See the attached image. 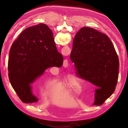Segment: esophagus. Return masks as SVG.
<instances>
[{
    "label": "esophagus",
    "instance_id": "esophagus-1",
    "mask_svg": "<svg viewBox=\"0 0 128 128\" xmlns=\"http://www.w3.org/2000/svg\"><path fill=\"white\" fill-rule=\"evenodd\" d=\"M65 66H68V62H65Z\"/></svg>",
    "mask_w": 128,
    "mask_h": 128
}]
</instances>
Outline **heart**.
<instances>
[{
    "mask_svg": "<svg viewBox=\"0 0 128 128\" xmlns=\"http://www.w3.org/2000/svg\"><path fill=\"white\" fill-rule=\"evenodd\" d=\"M66 84L67 85H68V87L73 90H77L80 86L79 83L77 82V80H73V79L68 80Z\"/></svg>",
    "mask_w": 128,
    "mask_h": 128,
    "instance_id": "heart-1",
    "label": "heart"
}]
</instances>
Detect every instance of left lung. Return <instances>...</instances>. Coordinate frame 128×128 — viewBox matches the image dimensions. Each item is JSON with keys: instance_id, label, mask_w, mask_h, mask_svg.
<instances>
[{"instance_id": "left-lung-1", "label": "left lung", "mask_w": 128, "mask_h": 128, "mask_svg": "<svg viewBox=\"0 0 128 128\" xmlns=\"http://www.w3.org/2000/svg\"><path fill=\"white\" fill-rule=\"evenodd\" d=\"M70 58L77 76L95 87L94 105L102 104L115 90L118 77V58L110 39L83 27L75 36Z\"/></svg>"}]
</instances>
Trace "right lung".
<instances>
[{
  "instance_id": "right-lung-1",
  "label": "right lung",
  "mask_w": 128,
  "mask_h": 128,
  "mask_svg": "<svg viewBox=\"0 0 128 128\" xmlns=\"http://www.w3.org/2000/svg\"><path fill=\"white\" fill-rule=\"evenodd\" d=\"M63 57L56 48L53 33L40 24L26 28L13 43L8 58V77L13 88L22 102L33 103L31 84L50 67L60 68Z\"/></svg>"
}]
</instances>
